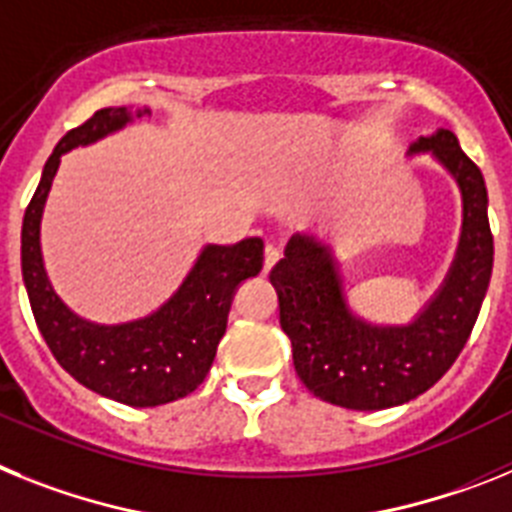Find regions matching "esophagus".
<instances>
[{"label":"esophagus","mask_w":512,"mask_h":512,"mask_svg":"<svg viewBox=\"0 0 512 512\" xmlns=\"http://www.w3.org/2000/svg\"><path fill=\"white\" fill-rule=\"evenodd\" d=\"M278 257H281V247L278 244H265V273L278 262Z\"/></svg>","instance_id":"esophagus-1"}]
</instances>
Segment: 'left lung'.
Instances as JSON below:
<instances>
[{
  "label": "left lung",
  "instance_id": "8db88e82",
  "mask_svg": "<svg viewBox=\"0 0 512 512\" xmlns=\"http://www.w3.org/2000/svg\"><path fill=\"white\" fill-rule=\"evenodd\" d=\"M430 151L459 182L464 226L446 281L410 324H371L345 301L330 247L296 234L270 270L293 366L314 397L345 410H386L428 391L469 340L492 275L487 188L451 131L441 128L410 146Z\"/></svg>",
  "mask_w": 512,
  "mask_h": 512
}]
</instances>
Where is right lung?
I'll return each instance as SVG.
<instances>
[{
    "label": "right lung",
    "mask_w": 512,
    "mask_h": 512,
    "mask_svg": "<svg viewBox=\"0 0 512 512\" xmlns=\"http://www.w3.org/2000/svg\"><path fill=\"white\" fill-rule=\"evenodd\" d=\"M149 110H136V118ZM133 121L128 108H102L71 128L43 167L22 219V281L30 309L53 358L87 389L128 407H157L188 397L203 384L226 332L231 299L242 281L262 270V239L208 244L167 304L136 322L95 324L56 296L41 255V216L61 154L100 141Z\"/></svg>",
    "instance_id": "obj_1"
}]
</instances>
